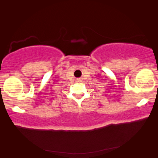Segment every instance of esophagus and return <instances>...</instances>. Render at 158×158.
Returning <instances> with one entry per match:
<instances>
[{
	"instance_id": "obj_1",
	"label": "esophagus",
	"mask_w": 158,
	"mask_h": 158,
	"mask_svg": "<svg viewBox=\"0 0 158 158\" xmlns=\"http://www.w3.org/2000/svg\"><path fill=\"white\" fill-rule=\"evenodd\" d=\"M76 81H77V82H81V81H81V78H77V79H76Z\"/></svg>"
}]
</instances>
